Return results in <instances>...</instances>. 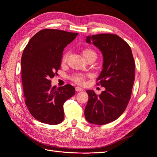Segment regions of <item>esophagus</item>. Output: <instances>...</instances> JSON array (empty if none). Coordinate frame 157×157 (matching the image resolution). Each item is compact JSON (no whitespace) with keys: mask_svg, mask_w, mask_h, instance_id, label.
Here are the masks:
<instances>
[{"mask_svg":"<svg viewBox=\"0 0 157 157\" xmlns=\"http://www.w3.org/2000/svg\"><path fill=\"white\" fill-rule=\"evenodd\" d=\"M83 89L81 87H79V86H77L76 87V91L77 92H81L82 91Z\"/></svg>","mask_w":157,"mask_h":157,"instance_id":"obj_1","label":"esophagus"}]
</instances>
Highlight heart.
I'll list each match as a JSON object with an SVG mask.
<instances>
[{
	"mask_svg": "<svg viewBox=\"0 0 157 157\" xmlns=\"http://www.w3.org/2000/svg\"><path fill=\"white\" fill-rule=\"evenodd\" d=\"M88 52H93L92 50H84L83 52V54L85 53H88ZM67 54H65L63 56V58H62V61H65L66 59H67ZM72 79L74 80V81L77 82L78 84H82L84 82V75H74L73 77H72Z\"/></svg>",
	"mask_w": 157,
	"mask_h": 157,
	"instance_id": "b5f03b06",
	"label": "heart"
}]
</instances>
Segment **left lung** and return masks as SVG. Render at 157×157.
Returning a JSON list of instances; mask_svg holds the SVG:
<instances>
[{
  "label": "left lung",
  "mask_w": 157,
  "mask_h": 157,
  "mask_svg": "<svg viewBox=\"0 0 157 157\" xmlns=\"http://www.w3.org/2000/svg\"><path fill=\"white\" fill-rule=\"evenodd\" d=\"M103 56L102 71L97 80L105 90L98 96L88 90L86 120L94 124L103 125L117 120L124 113L131 98L135 79V63L130 46L113 34L87 36Z\"/></svg>",
  "instance_id": "1"
}]
</instances>
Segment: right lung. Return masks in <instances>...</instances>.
<instances>
[{"mask_svg": "<svg viewBox=\"0 0 157 157\" xmlns=\"http://www.w3.org/2000/svg\"><path fill=\"white\" fill-rule=\"evenodd\" d=\"M78 34L45 29L33 36L23 52L21 79L25 104L39 121L55 125L63 121V104L75 94L70 84L51 86L60 69L64 48Z\"/></svg>", "mask_w": 157, "mask_h": 157, "instance_id": "add662e5", "label": "right lung"}]
</instances>
